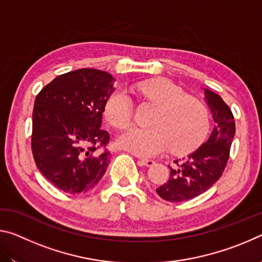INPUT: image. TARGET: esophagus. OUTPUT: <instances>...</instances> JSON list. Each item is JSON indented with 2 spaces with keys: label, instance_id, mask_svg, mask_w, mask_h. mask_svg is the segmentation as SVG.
Returning a JSON list of instances; mask_svg holds the SVG:
<instances>
[{
  "label": "esophagus",
  "instance_id": "obj_1",
  "mask_svg": "<svg viewBox=\"0 0 262 262\" xmlns=\"http://www.w3.org/2000/svg\"><path fill=\"white\" fill-rule=\"evenodd\" d=\"M140 163L142 164V165H144V166H152L154 164H155V161H152V159L142 158V159H140Z\"/></svg>",
  "mask_w": 262,
  "mask_h": 262
}]
</instances>
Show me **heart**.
Returning a JSON list of instances; mask_svg holds the SVG:
<instances>
[{
	"mask_svg": "<svg viewBox=\"0 0 262 262\" xmlns=\"http://www.w3.org/2000/svg\"><path fill=\"white\" fill-rule=\"evenodd\" d=\"M137 91L158 111L150 122V129H123L117 139L119 147L148 158L170 148L176 155L188 154L205 141L210 128V113L205 101L187 95L183 88L166 78L141 83ZM104 114L112 126H127L133 118V101L127 92L117 90L111 94Z\"/></svg>",
	"mask_w": 262,
	"mask_h": 262,
	"instance_id": "1",
	"label": "heart"
}]
</instances>
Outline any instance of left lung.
<instances>
[{
    "instance_id": "obj_1",
    "label": "left lung",
    "mask_w": 262,
    "mask_h": 262,
    "mask_svg": "<svg viewBox=\"0 0 262 262\" xmlns=\"http://www.w3.org/2000/svg\"><path fill=\"white\" fill-rule=\"evenodd\" d=\"M215 126L206 143L187 158L177 159L170 166V178L156 189L162 199L183 202L199 196L209 189L227 166L232 140L236 133L233 114L219 95L205 90Z\"/></svg>"
}]
</instances>
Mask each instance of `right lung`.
<instances>
[{"label":"right lung","instance_id":"1","mask_svg":"<svg viewBox=\"0 0 262 262\" xmlns=\"http://www.w3.org/2000/svg\"><path fill=\"white\" fill-rule=\"evenodd\" d=\"M114 78L98 69L62 74L41 89L32 113L31 148L41 174L69 194L98 184L110 164V135L100 128Z\"/></svg>","mask_w":262,"mask_h":262}]
</instances>
